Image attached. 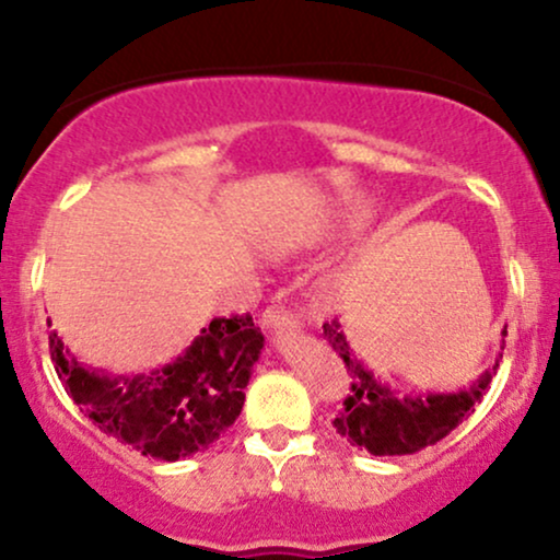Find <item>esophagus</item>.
<instances>
[{
    "instance_id": "1",
    "label": "esophagus",
    "mask_w": 560,
    "mask_h": 560,
    "mask_svg": "<svg viewBox=\"0 0 560 560\" xmlns=\"http://www.w3.org/2000/svg\"><path fill=\"white\" fill-rule=\"evenodd\" d=\"M260 326L268 334H284V331H298L300 320L292 311H284V307H268V311L262 313Z\"/></svg>"
}]
</instances>
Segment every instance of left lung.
Instances as JSON below:
<instances>
[{"label":"left lung","instance_id":"8db88e82","mask_svg":"<svg viewBox=\"0 0 560 560\" xmlns=\"http://www.w3.org/2000/svg\"><path fill=\"white\" fill-rule=\"evenodd\" d=\"M503 329V337H505ZM324 337L337 355L342 358L350 374V392L339 408L334 429L352 445L369 450L371 455H410L434 445L447 436L474 413V405L481 402V395L490 387L498 361L485 371L471 387L458 392H429V395L397 397L395 387L378 382L365 365L358 361L350 342L342 334L339 320L324 324ZM505 345V339H503ZM503 358V355H500Z\"/></svg>","mask_w":560,"mask_h":560}]
</instances>
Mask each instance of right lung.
Returning a JSON list of instances; mask_svg holds the SVG:
<instances>
[{"label":"right lung","mask_w":560,"mask_h":560,"mask_svg":"<svg viewBox=\"0 0 560 560\" xmlns=\"http://www.w3.org/2000/svg\"><path fill=\"white\" fill-rule=\"evenodd\" d=\"M52 326V320L47 318ZM262 334L249 313L213 318L173 363L147 374L89 369L49 331V352L73 402L105 434L147 458L178 460L221 440L244 405Z\"/></svg>","instance_id":"1"}]
</instances>
